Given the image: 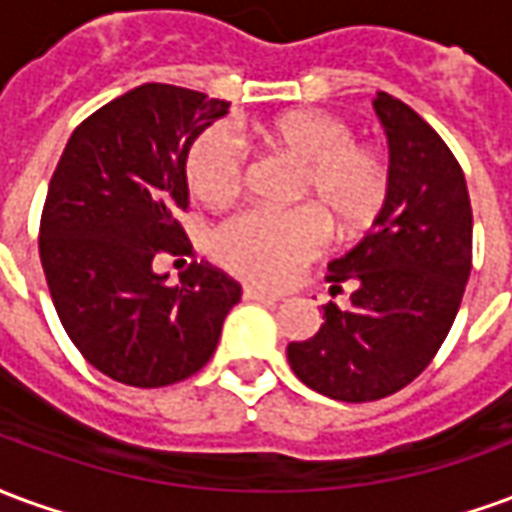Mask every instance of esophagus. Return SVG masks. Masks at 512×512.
Listing matches in <instances>:
<instances>
[{"label":"esophagus","instance_id":"esophagus-1","mask_svg":"<svg viewBox=\"0 0 512 512\" xmlns=\"http://www.w3.org/2000/svg\"><path fill=\"white\" fill-rule=\"evenodd\" d=\"M244 299H249V301H266V304H277V301H282V296H279V293H271V290L252 288V285H246V288H244Z\"/></svg>","mask_w":512,"mask_h":512}]
</instances>
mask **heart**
<instances>
[{
  "mask_svg": "<svg viewBox=\"0 0 512 512\" xmlns=\"http://www.w3.org/2000/svg\"><path fill=\"white\" fill-rule=\"evenodd\" d=\"M268 145L304 164L299 197L315 205L288 211H241L213 233V255L238 277L285 285L321 255L329 222L337 233L359 235L389 200L392 169L381 150L356 142L343 117L304 109L260 128ZM246 147L233 128H205L186 153V183L205 205H224L244 186Z\"/></svg>",
  "mask_w": 512,
  "mask_h": 512,
  "instance_id": "b5f03b06",
  "label": "heart"
}]
</instances>
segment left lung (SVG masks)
<instances>
[{
  "label": "left lung",
  "mask_w": 512,
  "mask_h": 512,
  "mask_svg": "<svg viewBox=\"0 0 512 512\" xmlns=\"http://www.w3.org/2000/svg\"><path fill=\"white\" fill-rule=\"evenodd\" d=\"M376 115L389 139L392 189L359 244L329 263L351 307H323L310 340L288 345L299 381L345 403L403 389L430 365L461 307L472 271V205L461 164L422 117L389 93Z\"/></svg>",
  "instance_id": "left-lung-1"
}]
</instances>
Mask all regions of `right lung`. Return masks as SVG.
Segmentation results:
<instances>
[{
  "instance_id": "obj_1",
  "label": "right lung",
  "mask_w": 512,
  "mask_h": 512,
  "mask_svg": "<svg viewBox=\"0 0 512 512\" xmlns=\"http://www.w3.org/2000/svg\"><path fill=\"white\" fill-rule=\"evenodd\" d=\"M230 104L172 84H142L84 120L62 150L40 219V263L65 332L120 384L167 386L216 351L238 282L191 263L180 285L153 271L186 255L189 145Z\"/></svg>"
}]
</instances>
